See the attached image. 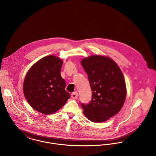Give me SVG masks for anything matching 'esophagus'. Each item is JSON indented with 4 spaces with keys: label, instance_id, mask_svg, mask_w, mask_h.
Wrapping results in <instances>:
<instances>
[{
    "label": "esophagus",
    "instance_id": "34e87169",
    "mask_svg": "<svg viewBox=\"0 0 156 156\" xmlns=\"http://www.w3.org/2000/svg\"><path fill=\"white\" fill-rule=\"evenodd\" d=\"M78 92L76 91L73 92V93L71 94V98L73 99H76L78 98Z\"/></svg>",
    "mask_w": 156,
    "mask_h": 156
}]
</instances>
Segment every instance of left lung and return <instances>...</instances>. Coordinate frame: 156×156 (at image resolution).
<instances>
[{"label":"left lung","mask_w":156,"mask_h":156,"mask_svg":"<svg viewBox=\"0 0 156 156\" xmlns=\"http://www.w3.org/2000/svg\"><path fill=\"white\" fill-rule=\"evenodd\" d=\"M81 63L92 91L90 103H81L83 114L92 122H104L117 114L124 105L127 91L123 74L110 57L92 55Z\"/></svg>","instance_id":"obj_1"}]
</instances>
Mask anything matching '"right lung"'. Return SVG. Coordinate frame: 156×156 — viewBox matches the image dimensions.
<instances>
[{
	"mask_svg": "<svg viewBox=\"0 0 156 156\" xmlns=\"http://www.w3.org/2000/svg\"><path fill=\"white\" fill-rule=\"evenodd\" d=\"M63 61L49 55L41 59L28 71L23 89L30 105L44 114H51L62 108L70 98L61 76Z\"/></svg>",
	"mask_w": 156,
	"mask_h": 156,
	"instance_id": "obj_1",
	"label": "right lung"
}]
</instances>
